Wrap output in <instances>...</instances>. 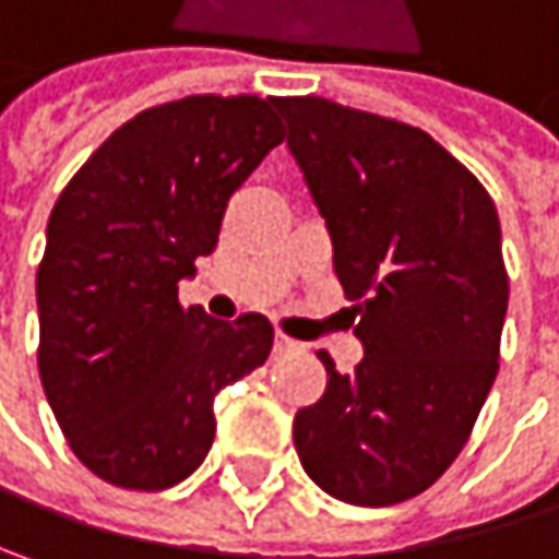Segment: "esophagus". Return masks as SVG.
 <instances>
[{
  "label": "esophagus",
  "instance_id": "1",
  "mask_svg": "<svg viewBox=\"0 0 559 559\" xmlns=\"http://www.w3.org/2000/svg\"><path fill=\"white\" fill-rule=\"evenodd\" d=\"M300 348V342H294V338H287L284 332L275 335V355H284V352H297Z\"/></svg>",
  "mask_w": 559,
  "mask_h": 559
}]
</instances>
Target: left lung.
<instances>
[{
	"mask_svg": "<svg viewBox=\"0 0 559 559\" xmlns=\"http://www.w3.org/2000/svg\"><path fill=\"white\" fill-rule=\"evenodd\" d=\"M275 108L365 345L352 374L320 352L330 381L294 416V444L335 499L396 506L454 464L496 381L509 307L499 214L426 130L317 95Z\"/></svg>",
	"mask_w": 559,
	"mask_h": 559,
	"instance_id": "1",
	"label": "left lung"
}]
</instances>
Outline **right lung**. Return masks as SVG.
<instances>
[{
	"mask_svg": "<svg viewBox=\"0 0 559 559\" xmlns=\"http://www.w3.org/2000/svg\"><path fill=\"white\" fill-rule=\"evenodd\" d=\"M284 140L272 98L188 95L115 130L60 191L37 265V371L73 454L156 492L201 467L214 396L265 365L275 330L178 304L233 191Z\"/></svg>",
	"mask_w": 559,
	"mask_h": 559,
	"instance_id": "obj_1",
	"label": "right lung"
}]
</instances>
